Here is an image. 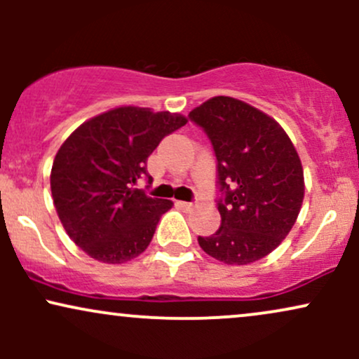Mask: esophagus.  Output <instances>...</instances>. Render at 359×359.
Wrapping results in <instances>:
<instances>
[{
    "instance_id": "esophagus-1",
    "label": "esophagus",
    "mask_w": 359,
    "mask_h": 359,
    "mask_svg": "<svg viewBox=\"0 0 359 359\" xmlns=\"http://www.w3.org/2000/svg\"><path fill=\"white\" fill-rule=\"evenodd\" d=\"M180 205V208H184V209H191L192 205H194V203H185V201H179V203H177Z\"/></svg>"
}]
</instances>
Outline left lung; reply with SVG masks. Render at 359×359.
I'll return each instance as SVG.
<instances>
[{
	"mask_svg": "<svg viewBox=\"0 0 359 359\" xmlns=\"http://www.w3.org/2000/svg\"><path fill=\"white\" fill-rule=\"evenodd\" d=\"M203 128L217 162L221 226L199 236L209 257L248 265L271 253L297 219L304 170L283 128L269 114L228 96H216L189 113Z\"/></svg>",
	"mask_w": 359,
	"mask_h": 359,
	"instance_id": "8db88e82",
	"label": "left lung"
}]
</instances>
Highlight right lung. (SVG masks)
<instances>
[{
  "mask_svg": "<svg viewBox=\"0 0 359 359\" xmlns=\"http://www.w3.org/2000/svg\"><path fill=\"white\" fill-rule=\"evenodd\" d=\"M185 123L182 114L125 106L82 123L62 143L50 174L53 204L71 240L90 258L116 265L150 245L172 201L135 185L140 179L151 184L147 158Z\"/></svg>",
  "mask_w": 359,
  "mask_h": 359,
  "instance_id": "right-lung-1",
  "label": "right lung"
}]
</instances>
